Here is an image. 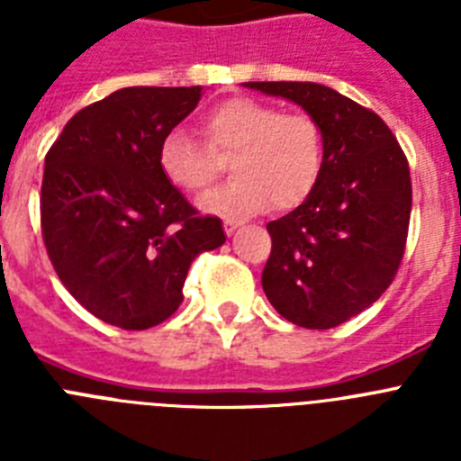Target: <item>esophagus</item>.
I'll list each match as a JSON object with an SVG mask.
<instances>
[{"mask_svg":"<svg viewBox=\"0 0 461 461\" xmlns=\"http://www.w3.org/2000/svg\"><path fill=\"white\" fill-rule=\"evenodd\" d=\"M238 228L240 221H235V219H223V230H226V235H233Z\"/></svg>","mask_w":461,"mask_h":461,"instance_id":"1","label":"esophagus"}]
</instances>
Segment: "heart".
Instances as JSON below:
<instances>
[{
    "label": "heart",
    "instance_id": "obj_1",
    "mask_svg": "<svg viewBox=\"0 0 461 461\" xmlns=\"http://www.w3.org/2000/svg\"><path fill=\"white\" fill-rule=\"evenodd\" d=\"M205 145L173 129L158 145V170L175 189L201 194L228 157L230 180L201 198V207L226 217H251L275 205L293 210L316 189L323 173V129L307 113H281L263 101L228 99L203 122Z\"/></svg>",
    "mask_w": 461,
    "mask_h": 461
}]
</instances>
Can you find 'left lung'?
<instances>
[{
	"instance_id": "8db88e82",
	"label": "left lung",
	"mask_w": 461,
	"mask_h": 461,
	"mask_svg": "<svg viewBox=\"0 0 461 461\" xmlns=\"http://www.w3.org/2000/svg\"><path fill=\"white\" fill-rule=\"evenodd\" d=\"M303 105L325 138L323 173L303 205L267 223L263 291L291 323L330 330L374 304L404 258L411 170L388 124L316 83H244Z\"/></svg>"
}]
</instances>
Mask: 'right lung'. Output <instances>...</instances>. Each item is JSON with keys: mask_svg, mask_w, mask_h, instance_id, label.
I'll return each mask as SVG.
<instances>
[{"mask_svg": "<svg viewBox=\"0 0 461 461\" xmlns=\"http://www.w3.org/2000/svg\"><path fill=\"white\" fill-rule=\"evenodd\" d=\"M203 87H124L71 117L46 154L41 233L57 276L89 313L148 330L182 304L191 260L226 242L158 170V145Z\"/></svg>", "mask_w": 461, "mask_h": 461, "instance_id": "obj_1", "label": "right lung"}]
</instances>
